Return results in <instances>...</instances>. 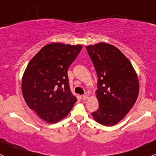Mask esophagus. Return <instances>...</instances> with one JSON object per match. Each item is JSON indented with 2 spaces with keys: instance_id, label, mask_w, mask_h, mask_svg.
I'll return each instance as SVG.
<instances>
[{
  "instance_id": "esophagus-1",
  "label": "esophagus",
  "mask_w": 156,
  "mask_h": 156,
  "mask_svg": "<svg viewBox=\"0 0 156 156\" xmlns=\"http://www.w3.org/2000/svg\"><path fill=\"white\" fill-rule=\"evenodd\" d=\"M88 99V96L87 95H83L82 96V100H86Z\"/></svg>"
}]
</instances>
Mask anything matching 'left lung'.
I'll use <instances>...</instances> for the list:
<instances>
[{"instance_id": "obj_1", "label": "left lung", "mask_w": 156, "mask_h": 156, "mask_svg": "<svg viewBox=\"0 0 156 156\" xmlns=\"http://www.w3.org/2000/svg\"><path fill=\"white\" fill-rule=\"evenodd\" d=\"M86 48L98 77L96 94L100 106L92 116L101 125L113 126L136 103L137 75L128 59L115 47L99 43Z\"/></svg>"}]
</instances>
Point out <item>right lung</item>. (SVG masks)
<instances>
[{
	"instance_id": "obj_1",
	"label": "right lung",
	"mask_w": 156,
	"mask_h": 156,
	"mask_svg": "<svg viewBox=\"0 0 156 156\" xmlns=\"http://www.w3.org/2000/svg\"><path fill=\"white\" fill-rule=\"evenodd\" d=\"M81 45L53 43L31 59L23 74L22 91L26 104L48 123L66 117L77 101L69 84L67 72Z\"/></svg>"
}]
</instances>
